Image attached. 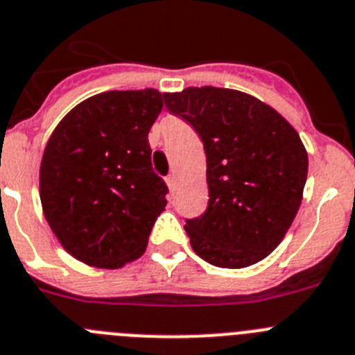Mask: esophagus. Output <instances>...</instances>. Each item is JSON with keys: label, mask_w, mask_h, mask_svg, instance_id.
Returning a JSON list of instances; mask_svg holds the SVG:
<instances>
[{"label": "esophagus", "mask_w": 355, "mask_h": 355, "mask_svg": "<svg viewBox=\"0 0 355 355\" xmlns=\"http://www.w3.org/2000/svg\"><path fill=\"white\" fill-rule=\"evenodd\" d=\"M166 184H168V187H170L171 191L175 189V184H177V177H175V173H171L166 177Z\"/></svg>", "instance_id": "1"}]
</instances>
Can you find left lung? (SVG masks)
Instances as JSON below:
<instances>
[{
    "label": "left lung",
    "instance_id": "obj_1",
    "mask_svg": "<svg viewBox=\"0 0 355 355\" xmlns=\"http://www.w3.org/2000/svg\"><path fill=\"white\" fill-rule=\"evenodd\" d=\"M164 104L205 148L209 205L184 226L194 253L223 269L263 260L301 207L308 154L297 130L257 97L230 88L193 86L164 94Z\"/></svg>",
    "mask_w": 355,
    "mask_h": 355
}]
</instances>
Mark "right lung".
Instances as JSON below:
<instances>
[{"label":"right lung","instance_id":"obj_1","mask_svg":"<svg viewBox=\"0 0 355 355\" xmlns=\"http://www.w3.org/2000/svg\"><path fill=\"white\" fill-rule=\"evenodd\" d=\"M162 97L154 88L104 92L78 104L51 134L40 164L44 216L83 263L120 269L145 253L168 203L148 143Z\"/></svg>","mask_w":355,"mask_h":355}]
</instances>
